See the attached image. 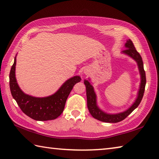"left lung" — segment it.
Here are the masks:
<instances>
[{
	"instance_id": "1",
	"label": "left lung",
	"mask_w": 159,
	"mask_h": 159,
	"mask_svg": "<svg viewBox=\"0 0 159 159\" xmlns=\"http://www.w3.org/2000/svg\"><path fill=\"white\" fill-rule=\"evenodd\" d=\"M125 48V49L123 50L121 53L129 56L136 61L137 64H138L141 79L139 88L138 93V97H137L134 103L127 110L123 112L118 113V114H108V113L102 111L97 104V95L95 90H94L93 86L91 85L90 82V79L84 80V84L86 87V96H87V105L88 110H89L90 114L93 116V118L102 122L118 123L121 121L139 106L142 98H143L145 85H146V74H145V71L144 70V65L142 57L138 51L136 50L131 40L129 39L126 41Z\"/></svg>"
}]
</instances>
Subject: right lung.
I'll list each match as a JSON object with an SVG mask.
<instances>
[{
  "mask_svg": "<svg viewBox=\"0 0 159 159\" xmlns=\"http://www.w3.org/2000/svg\"><path fill=\"white\" fill-rule=\"evenodd\" d=\"M17 56V55H16ZM16 56L10 72V88L12 98L17 102L21 111L32 119L50 120L57 118L63 112L64 106L74 85L80 81V77L76 76L64 82L53 95L45 98H36L25 94L18 85L15 77Z\"/></svg>",
  "mask_w": 159,
  "mask_h": 159,
  "instance_id": "obj_1",
  "label": "right lung"
}]
</instances>
